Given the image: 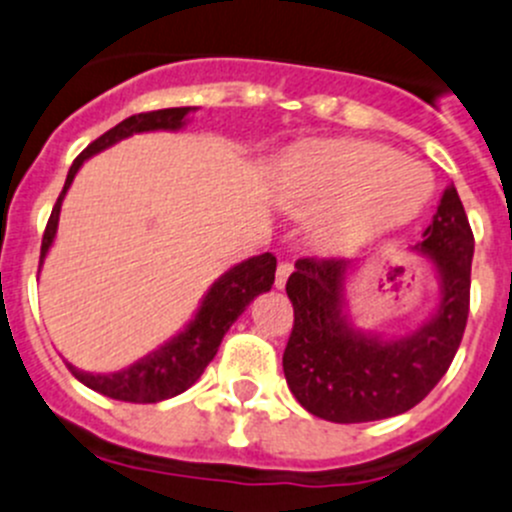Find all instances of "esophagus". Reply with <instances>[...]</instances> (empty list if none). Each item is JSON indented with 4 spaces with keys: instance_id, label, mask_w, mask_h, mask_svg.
<instances>
[{
    "instance_id": "obj_1",
    "label": "esophagus",
    "mask_w": 512,
    "mask_h": 512,
    "mask_svg": "<svg viewBox=\"0 0 512 512\" xmlns=\"http://www.w3.org/2000/svg\"><path fill=\"white\" fill-rule=\"evenodd\" d=\"M291 271H293V266L288 261H281L278 263V268H276V288H283L286 286V281H288V276H291Z\"/></svg>"
}]
</instances>
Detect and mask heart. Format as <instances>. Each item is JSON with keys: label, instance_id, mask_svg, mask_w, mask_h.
<instances>
[{"label": "heart", "instance_id": "heart-1", "mask_svg": "<svg viewBox=\"0 0 512 512\" xmlns=\"http://www.w3.org/2000/svg\"><path fill=\"white\" fill-rule=\"evenodd\" d=\"M430 171L383 144L313 141L291 151L276 176V199L291 211H328L318 241L348 249L373 231L411 216L428 199Z\"/></svg>", "mask_w": 512, "mask_h": 512}]
</instances>
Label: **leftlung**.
<instances>
[{"label": "left lung", "instance_id": "obj_1", "mask_svg": "<svg viewBox=\"0 0 512 512\" xmlns=\"http://www.w3.org/2000/svg\"><path fill=\"white\" fill-rule=\"evenodd\" d=\"M473 231L450 184L421 244L413 246L438 278V306L413 333L383 338L353 326L348 258H298L286 293L293 331L283 373L296 401L333 423H366L411 411L445 376L463 338L470 306Z\"/></svg>", "mask_w": 512, "mask_h": 512}]
</instances>
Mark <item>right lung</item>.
I'll return each mask as SVG.
<instances>
[{
  "label": "right lung",
  "mask_w": 512,
  "mask_h": 512,
  "mask_svg": "<svg viewBox=\"0 0 512 512\" xmlns=\"http://www.w3.org/2000/svg\"><path fill=\"white\" fill-rule=\"evenodd\" d=\"M191 111L196 106H174V109H159L146 111V114H134L101 134L99 139L91 141L82 154L74 159L72 169H69L64 189L59 194L57 204H54L52 216L47 221L42 239V256H39V268H42L44 258L54 244L59 226V211H62V201L67 196L69 186H72L74 176L82 169V164L89 156L99 154V151L109 149L116 141L129 139L134 134H144V131H179L186 126ZM273 273H276V258L271 254H261L246 261L236 263L234 268L216 278L214 286L206 291L204 301H201L199 311L191 318L189 326L181 333H176L171 341L159 346L156 351L146 353L129 368H121L116 373H86L67 363L72 376L82 381L86 388L109 396L114 401L126 403H159L166 398H174L184 393L186 388L194 386L201 378L204 368L214 361L216 351L221 346V338L231 328V323L246 311L251 301L258 293L271 291Z\"/></svg>",
  "instance_id": "1"
}]
</instances>
